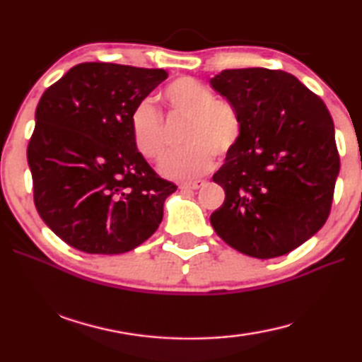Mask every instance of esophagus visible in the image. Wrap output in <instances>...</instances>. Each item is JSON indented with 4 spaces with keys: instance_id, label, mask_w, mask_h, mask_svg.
I'll return each instance as SVG.
<instances>
[{
    "instance_id": "34e87169",
    "label": "esophagus",
    "mask_w": 362,
    "mask_h": 362,
    "mask_svg": "<svg viewBox=\"0 0 362 362\" xmlns=\"http://www.w3.org/2000/svg\"><path fill=\"white\" fill-rule=\"evenodd\" d=\"M204 185H206L204 180H196V182H183L179 187L182 189H198V188H203Z\"/></svg>"
}]
</instances>
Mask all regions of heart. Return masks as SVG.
Here are the masks:
<instances>
[{
  "mask_svg": "<svg viewBox=\"0 0 362 362\" xmlns=\"http://www.w3.org/2000/svg\"><path fill=\"white\" fill-rule=\"evenodd\" d=\"M169 115L187 119L182 142L187 146L170 153L159 164L164 177L192 180L214 166V155L223 158L235 150L243 134L236 107L218 99L198 79L180 76L163 90ZM131 134L136 150L148 161H158L169 148V134L161 113L150 102H140L131 113Z\"/></svg>",
  "mask_w": 362,
  "mask_h": 362,
  "instance_id": "obj_1",
  "label": "heart"
}]
</instances>
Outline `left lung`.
<instances>
[{
	"label": "left lung",
	"instance_id": "obj_1",
	"mask_svg": "<svg viewBox=\"0 0 362 362\" xmlns=\"http://www.w3.org/2000/svg\"><path fill=\"white\" fill-rule=\"evenodd\" d=\"M211 86L243 121L240 142L212 177L225 189L214 230L255 259L291 252L320 231L332 207L340 170L332 116L283 70H223Z\"/></svg>",
	"mask_w": 362,
	"mask_h": 362
}]
</instances>
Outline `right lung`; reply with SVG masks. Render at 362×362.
Segmentation results:
<instances>
[{"label":"right lung","instance_id":"obj_1","mask_svg":"<svg viewBox=\"0 0 362 362\" xmlns=\"http://www.w3.org/2000/svg\"><path fill=\"white\" fill-rule=\"evenodd\" d=\"M166 78L161 69L86 62L41 95L27 148L33 199L69 246L129 252L161 223L177 187L136 150L131 113Z\"/></svg>","mask_w":362,"mask_h":362}]
</instances>
